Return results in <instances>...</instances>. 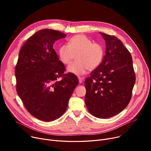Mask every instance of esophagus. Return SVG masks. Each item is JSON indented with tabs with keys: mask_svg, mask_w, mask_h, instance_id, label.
<instances>
[{
	"mask_svg": "<svg viewBox=\"0 0 151 151\" xmlns=\"http://www.w3.org/2000/svg\"><path fill=\"white\" fill-rule=\"evenodd\" d=\"M78 80H79V83H82L83 81L84 78H81V77H78Z\"/></svg>",
	"mask_w": 151,
	"mask_h": 151,
	"instance_id": "34e87169",
	"label": "esophagus"
}]
</instances>
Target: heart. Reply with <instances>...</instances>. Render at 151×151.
<instances>
[{
  "instance_id": "1",
  "label": "heart",
  "mask_w": 151,
  "mask_h": 151,
  "mask_svg": "<svg viewBox=\"0 0 151 151\" xmlns=\"http://www.w3.org/2000/svg\"><path fill=\"white\" fill-rule=\"evenodd\" d=\"M59 58L65 65H68L76 55V61L68 67V72L82 75L88 69H96L101 64L104 55L103 46L98 43H93L87 36L79 34L71 37L68 45H63L59 49Z\"/></svg>"
}]
</instances>
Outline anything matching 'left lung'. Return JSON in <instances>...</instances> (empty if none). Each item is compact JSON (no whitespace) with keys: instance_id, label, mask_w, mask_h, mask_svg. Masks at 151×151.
Wrapping results in <instances>:
<instances>
[{"instance_id":"1","label":"left lung","mask_w":151,"mask_h":151,"mask_svg":"<svg viewBox=\"0 0 151 151\" xmlns=\"http://www.w3.org/2000/svg\"><path fill=\"white\" fill-rule=\"evenodd\" d=\"M100 34L106 42V54L99 67L85 80V103L92 116L105 119L128 105L136 76L130 52L122 42L114 35Z\"/></svg>"}]
</instances>
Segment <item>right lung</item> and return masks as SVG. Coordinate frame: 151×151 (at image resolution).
Here are the masks:
<instances>
[{
  "label": "right lung",
  "mask_w": 151,
  "mask_h": 151,
  "mask_svg": "<svg viewBox=\"0 0 151 151\" xmlns=\"http://www.w3.org/2000/svg\"><path fill=\"white\" fill-rule=\"evenodd\" d=\"M67 36L60 31L42 29L29 37L20 50L15 67L16 89L28 112L50 122L65 112L78 84L59 60L53 48L55 41Z\"/></svg>",
  "instance_id": "obj_1"
}]
</instances>
